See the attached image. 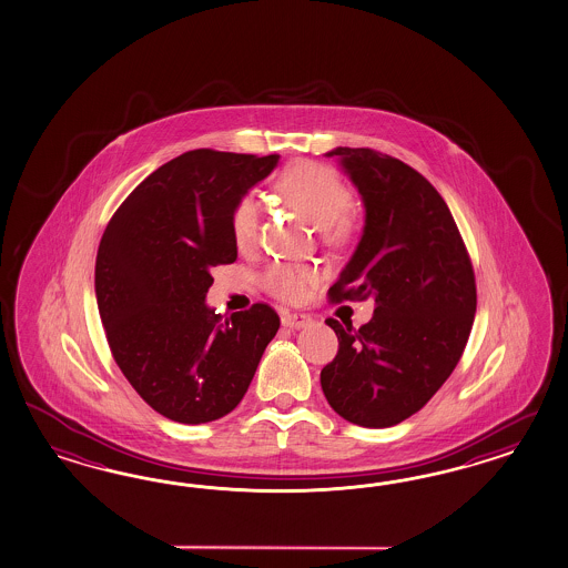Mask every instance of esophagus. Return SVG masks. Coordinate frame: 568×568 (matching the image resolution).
Listing matches in <instances>:
<instances>
[{"mask_svg": "<svg viewBox=\"0 0 568 568\" xmlns=\"http://www.w3.org/2000/svg\"><path fill=\"white\" fill-rule=\"evenodd\" d=\"M311 320H308L307 315H303V313H284L282 315V325H286V327H291V329H301V327H305Z\"/></svg>", "mask_w": 568, "mask_h": 568, "instance_id": "obj_1", "label": "esophagus"}]
</instances>
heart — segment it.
<instances>
[{"mask_svg":"<svg viewBox=\"0 0 568 568\" xmlns=\"http://www.w3.org/2000/svg\"><path fill=\"white\" fill-rule=\"evenodd\" d=\"M276 193L291 207L320 226L325 243H348L355 234V220L346 210L351 191L329 165L317 162L294 163L276 180ZM260 201L253 195L239 196L230 210V234L239 251H248L260 232ZM320 282L313 265L272 263L261 276V286L284 303H298Z\"/></svg>","mask_w":568,"mask_h":568,"instance_id":"b5f03b06","label":"heart"}]
</instances>
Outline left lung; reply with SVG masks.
<instances>
[{
    "label": "left lung",
    "mask_w": 568,
    "mask_h": 568,
    "mask_svg": "<svg viewBox=\"0 0 568 568\" xmlns=\"http://www.w3.org/2000/svg\"><path fill=\"white\" fill-rule=\"evenodd\" d=\"M365 205V227L329 301L373 298L369 324L344 328L322 369L329 406L346 422L392 427L427 405L450 377L477 308L475 274L453 213L405 162L373 149L336 146Z\"/></svg>",
    "instance_id": "1"
}]
</instances>
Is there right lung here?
<instances>
[{
    "mask_svg": "<svg viewBox=\"0 0 568 568\" xmlns=\"http://www.w3.org/2000/svg\"><path fill=\"white\" fill-rule=\"evenodd\" d=\"M280 155L195 149L163 163L118 207L99 243L95 294L114 361L153 410L199 425L243 400L276 311L207 307L211 270L236 261L230 210Z\"/></svg>",
    "mask_w": 568,
    "mask_h": 568,
    "instance_id": "1",
    "label": "right lung"
}]
</instances>
